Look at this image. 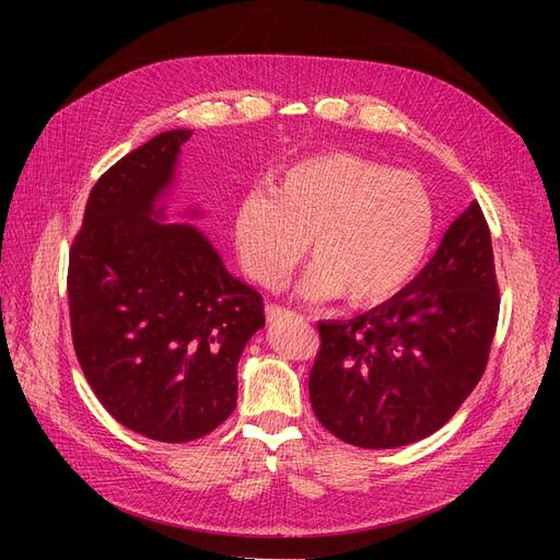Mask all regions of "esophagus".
<instances>
[{"label": "esophagus", "instance_id": "1", "mask_svg": "<svg viewBox=\"0 0 560 560\" xmlns=\"http://www.w3.org/2000/svg\"><path fill=\"white\" fill-rule=\"evenodd\" d=\"M292 315H294L292 311H287V308H282V306H268V308H266L268 322H280V319L292 317Z\"/></svg>", "mask_w": 560, "mask_h": 560}]
</instances>
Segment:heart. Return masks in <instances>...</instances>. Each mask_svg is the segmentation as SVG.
Segmentation results:
<instances>
[{
  "label": "heart",
  "mask_w": 560,
  "mask_h": 560,
  "mask_svg": "<svg viewBox=\"0 0 560 560\" xmlns=\"http://www.w3.org/2000/svg\"><path fill=\"white\" fill-rule=\"evenodd\" d=\"M434 229V198L418 175L327 151L287 167L270 191L247 194L235 208L233 243L254 280L278 287L308 241L303 294L376 306L418 276Z\"/></svg>",
  "instance_id": "heart-1"
}]
</instances>
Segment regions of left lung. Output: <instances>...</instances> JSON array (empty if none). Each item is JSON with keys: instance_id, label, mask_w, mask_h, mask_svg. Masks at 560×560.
<instances>
[{"instance_id": "1", "label": "left lung", "mask_w": 560, "mask_h": 560, "mask_svg": "<svg viewBox=\"0 0 560 560\" xmlns=\"http://www.w3.org/2000/svg\"><path fill=\"white\" fill-rule=\"evenodd\" d=\"M498 311L493 245L474 200L399 294L352 319L319 322L308 378L317 420L360 448L430 436L481 381Z\"/></svg>"}]
</instances>
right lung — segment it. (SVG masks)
Masks as SVG:
<instances>
[{
    "label": "right lung",
    "instance_id": "right-lung-1",
    "mask_svg": "<svg viewBox=\"0 0 560 560\" xmlns=\"http://www.w3.org/2000/svg\"><path fill=\"white\" fill-rule=\"evenodd\" d=\"M191 135L165 130L97 179L67 276L74 350L97 399L124 428L167 444L233 413L241 354L266 325L261 294L229 273L208 235L165 222Z\"/></svg>",
    "mask_w": 560,
    "mask_h": 560
}]
</instances>
